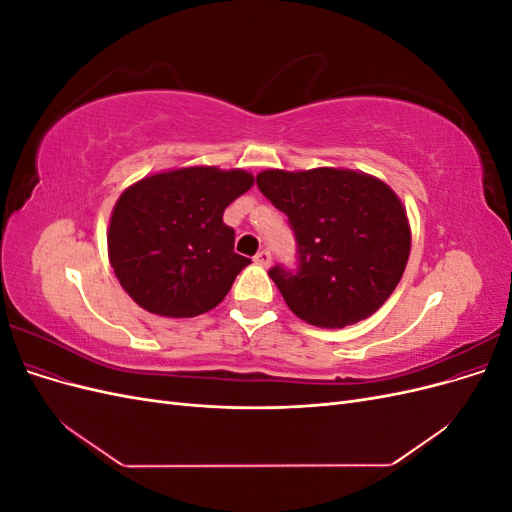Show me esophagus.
<instances>
[{"label": "esophagus", "instance_id": "esophagus-1", "mask_svg": "<svg viewBox=\"0 0 512 512\" xmlns=\"http://www.w3.org/2000/svg\"><path fill=\"white\" fill-rule=\"evenodd\" d=\"M254 260H256V265H260V267H269L271 265V252L269 250H260L254 256Z\"/></svg>", "mask_w": 512, "mask_h": 512}]
</instances>
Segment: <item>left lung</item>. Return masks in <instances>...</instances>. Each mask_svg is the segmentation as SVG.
<instances>
[{"label": "left lung", "mask_w": 512, "mask_h": 512, "mask_svg": "<svg viewBox=\"0 0 512 512\" xmlns=\"http://www.w3.org/2000/svg\"><path fill=\"white\" fill-rule=\"evenodd\" d=\"M260 192L288 215L299 271H269L294 316L322 329L369 318L397 288L412 230L406 207L382 179L350 168L256 175Z\"/></svg>", "instance_id": "8db88e82"}]
</instances>
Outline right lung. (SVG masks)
Segmentation results:
<instances>
[{"mask_svg":"<svg viewBox=\"0 0 512 512\" xmlns=\"http://www.w3.org/2000/svg\"><path fill=\"white\" fill-rule=\"evenodd\" d=\"M254 185L241 168L185 166L147 175L111 213L108 262L136 305L192 318L220 305L250 258L235 254L224 209Z\"/></svg>","mask_w":512,"mask_h":512,"instance_id":"add662e5","label":"right lung"}]
</instances>
